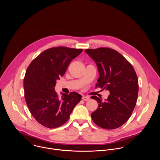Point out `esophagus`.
Wrapping results in <instances>:
<instances>
[{"mask_svg":"<svg viewBox=\"0 0 160 160\" xmlns=\"http://www.w3.org/2000/svg\"><path fill=\"white\" fill-rule=\"evenodd\" d=\"M83 101H88L89 100V98L87 97V96H82V98Z\"/></svg>","mask_w":160,"mask_h":160,"instance_id":"34e87169","label":"esophagus"}]
</instances>
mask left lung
I'll list each match as a JSON object with an SVG mask.
<instances>
[{
  "label": "left lung",
  "instance_id": "left-lung-1",
  "mask_svg": "<svg viewBox=\"0 0 160 160\" xmlns=\"http://www.w3.org/2000/svg\"><path fill=\"white\" fill-rule=\"evenodd\" d=\"M85 52L96 63L99 74L96 87L110 93L105 101L91 97L98 102L91 117L101 128H117L127 122L135 106L139 92L136 73L132 64L115 50L101 48Z\"/></svg>",
  "mask_w": 160,
  "mask_h": 160
}]
</instances>
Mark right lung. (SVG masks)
Instances as JSON below:
<instances>
[{"instance_id": "add662e5", "label": "right lung", "mask_w": 160, "mask_h": 160, "mask_svg": "<svg viewBox=\"0 0 160 160\" xmlns=\"http://www.w3.org/2000/svg\"><path fill=\"white\" fill-rule=\"evenodd\" d=\"M82 51L51 48L39 54L28 67L23 82L25 101L32 115L42 125L49 128L61 126L80 101L82 96L75 92L63 93L59 98L54 88L57 80Z\"/></svg>"}]
</instances>
